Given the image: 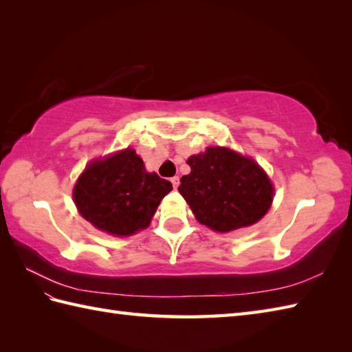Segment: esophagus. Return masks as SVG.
<instances>
[{"instance_id":"esophagus-1","label":"esophagus","mask_w":352,"mask_h":352,"mask_svg":"<svg viewBox=\"0 0 352 352\" xmlns=\"http://www.w3.org/2000/svg\"><path fill=\"white\" fill-rule=\"evenodd\" d=\"M170 183H172V188L177 189L178 184H180V178H178V177H172V178H170Z\"/></svg>"}]
</instances>
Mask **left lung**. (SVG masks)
I'll return each instance as SVG.
<instances>
[{"mask_svg":"<svg viewBox=\"0 0 352 352\" xmlns=\"http://www.w3.org/2000/svg\"><path fill=\"white\" fill-rule=\"evenodd\" d=\"M178 192L198 222L214 231L248 227L265 216L274 189L258 164L228 148L210 146L188 160Z\"/></svg>","mask_w":352,"mask_h":352,"instance_id":"left-lung-1","label":"left lung"}]
</instances>
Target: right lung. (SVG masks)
I'll return each mask as SVG.
<instances>
[{"label": "right lung", "instance_id": "obj_1", "mask_svg": "<svg viewBox=\"0 0 352 352\" xmlns=\"http://www.w3.org/2000/svg\"><path fill=\"white\" fill-rule=\"evenodd\" d=\"M172 184L146 172L134 149L95 160L80 175L74 201L80 214L101 231L130 236L149 226Z\"/></svg>", "mask_w": 352, "mask_h": 352}]
</instances>
